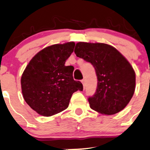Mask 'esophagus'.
Instances as JSON below:
<instances>
[{
    "label": "esophagus",
    "mask_w": 150,
    "mask_h": 150,
    "mask_svg": "<svg viewBox=\"0 0 150 150\" xmlns=\"http://www.w3.org/2000/svg\"><path fill=\"white\" fill-rule=\"evenodd\" d=\"M81 81V83H82L83 87H84V89H85V85H86V84H85V80L82 79Z\"/></svg>",
    "instance_id": "34e87169"
}]
</instances>
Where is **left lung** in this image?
I'll list each match as a JSON object with an SVG mask.
<instances>
[{"mask_svg": "<svg viewBox=\"0 0 150 150\" xmlns=\"http://www.w3.org/2000/svg\"><path fill=\"white\" fill-rule=\"evenodd\" d=\"M74 52L94 66L98 77L95 93L89 97L92 109L113 115L125 108L135 91L132 66L115 47L105 43H76Z\"/></svg>", "mask_w": 150, "mask_h": 150, "instance_id": "8db88e82", "label": "left lung"}]
</instances>
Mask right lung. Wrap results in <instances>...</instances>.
I'll use <instances>...</instances> for the list:
<instances>
[{"instance_id":"1","label":"right lung","mask_w":150,"mask_h":150,"mask_svg":"<svg viewBox=\"0 0 150 150\" xmlns=\"http://www.w3.org/2000/svg\"><path fill=\"white\" fill-rule=\"evenodd\" d=\"M74 42L52 45L36 54L21 79L26 103L43 116H51L68 108L71 98L83 85L73 78L74 68L65 66L74 51Z\"/></svg>"}]
</instances>
